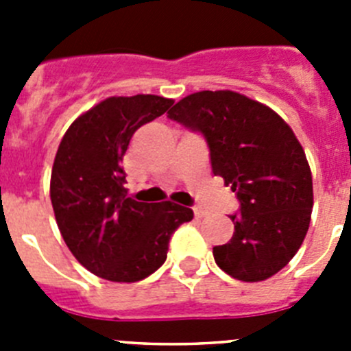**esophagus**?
I'll return each mask as SVG.
<instances>
[{
  "label": "esophagus",
  "mask_w": 351,
  "mask_h": 351,
  "mask_svg": "<svg viewBox=\"0 0 351 351\" xmlns=\"http://www.w3.org/2000/svg\"><path fill=\"white\" fill-rule=\"evenodd\" d=\"M193 213H195V218H204V216H207V210L204 209L202 206H195Z\"/></svg>",
  "instance_id": "obj_1"
}]
</instances>
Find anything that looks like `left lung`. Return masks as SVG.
Masks as SVG:
<instances>
[{"label": "left lung", "mask_w": 351, "mask_h": 351, "mask_svg": "<svg viewBox=\"0 0 351 351\" xmlns=\"http://www.w3.org/2000/svg\"><path fill=\"white\" fill-rule=\"evenodd\" d=\"M169 117L202 133L214 176L241 204L232 239L213 247L218 267L250 283L280 272L311 221V170L295 133L272 108L234 91L193 93Z\"/></svg>", "instance_id": "1"}]
</instances>
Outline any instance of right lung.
I'll return each instance as SVG.
<instances>
[{"mask_svg": "<svg viewBox=\"0 0 351 351\" xmlns=\"http://www.w3.org/2000/svg\"><path fill=\"white\" fill-rule=\"evenodd\" d=\"M154 95L112 96L77 117L51 173V202L68 250L93 274L135 283L163 265L172 234L190 207L128 197L123 158L133 133L169 110Z\"/></svg>", "mask_w": 351, "mask_h": 351, "instance_id": "right-lung-1", "label": "right lung"}]
</instances>
